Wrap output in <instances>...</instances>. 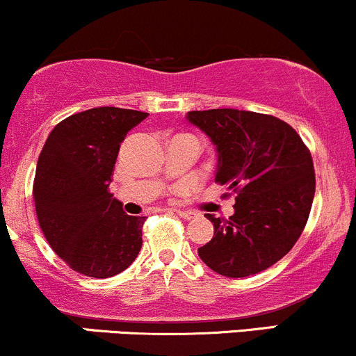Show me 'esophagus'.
<instances>
[{
    "mask_svg": "<svg viewBox=\"0 0 356 356\" xmlns=\"http://www.w3.org/2000/svg\"><path fill=\"white\" fill-rule=\"evenodd\" d=\"M175 212H177V216H179V218H182V219H187V220L192 219V218H195V214H194V212H191V211H175Z\"/></svg>",
    "mask_w": 356,
    "mask_h": 356,
    "instance_id": "esophagus-1",
    "label": "esophagus"
}]
</instances>
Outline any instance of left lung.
Returning <instances> with one entry per match:
<instances>
[{
    "mask_svg": "<svg viewBox=\"0 0 356 356\" xmlns=\"http://www.w3.org/2000/svg\"><path fill=\"white\" fill-rule=\"evenodd\" d=\"M218 152L216 182L238 192L229 219L206 218L214 236L197 249L212 271L246 277L277 263L305 229L314 169L296 130L273 115L236 108L187 112Z\"/></svg>",
    "mask_w": 356,
    "mask_h": 356,
    "instance_id": "obj_1",
    "label": "left lung"
}]
</instances>
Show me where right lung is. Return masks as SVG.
Listing matches in <instances>:
<instances>
[{"mask_svg": "<svg viewBox=\"0 0 356 356\" xmlns=\"http://www.w3.org/2000/svg\"><path fill=\"white\" fill-rule=\"evenodd\" d=\"M149 113L97 107L61 120L36 164L33 199L40 227L72 269L110 277L134 263L145 218L129 216L108 192L118 149Z\"/></svg>", "mask_w": 356, "mask_h": 356, "instance_id": "obj_1", "label": "right lung"}]
</instances>
